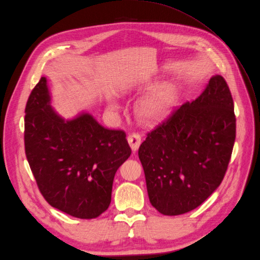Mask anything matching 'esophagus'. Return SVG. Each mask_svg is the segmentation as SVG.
I'll return each instance as SVG.
<instances>
[{
  "label": "esophagus",
  "mask_w": 260,
  "mask_h": 260,
  "mask_svg": "<svg viewBox=\"0 0 260 260\" xmlns=\"http://www.w3.org/2000/svg\"><path fill=\"white\" fill-rule=\"evenodd\" d=\"M128 143L132 149L133 152L137 151L141 146V143H142V139H141V135L137 134V133H132L128 136Z\"/></svg>",
  "instance_id": "esophagus-1"
}]
</instances>
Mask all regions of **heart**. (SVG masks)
<instances>
[{"label":"heart","instance_id":"1","mask_svg":"<svg viewBox=\"0 0 260 260\" xmlns=\"http://www.w3.org/2000/svg\"><path fill=\"white\" fill-rule=\"evenodd\" d=\"M176 101V91L169 86H159L145 94L136 104V113L147 124H154L162 120L172 110ZM108 107L116 110L118 105L109 100Z\"/></svg>","mask_w":260,"mask_h":260}]
</instances>
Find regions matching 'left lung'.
I'll list each match as a JSON object with an SVG mask.
<instances>
[{"instance_id":"8db88e82","label":"left lung","mask_w":260,"mask_h":260,"mask_svg":"<svg viewBox=\"0 0 260 260\" xmlns=\"http://www.w3.org/2000/svg\"><path fill=\"white\" fill-rule=\"evenodd\" d=\"M236 134L233 99L221 75L147 134L139 149L151 205L164 215L201 206L220 185Z\"/></svg>"}]
</instances>
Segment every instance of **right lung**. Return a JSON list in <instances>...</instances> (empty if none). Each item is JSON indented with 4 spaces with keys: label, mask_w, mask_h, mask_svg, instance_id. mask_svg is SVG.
I'll return each instance as SVG.
<instances>
[{
    "label": "right lung",
    "mask_w": 260,
    "mask_h": 260,
    "mask_svg": "<svg viewBox=\"0 0 260 260\" xmlns=\"http://www.w3.org/2000/svg\"><path fill=\"white\" fill-rule=\"evenodd\" d=\"M25 113L26 157L45 200L73 217L100 216L111 203L117 169L131 154L126 133L104 128L85 111L71 119L60 116L45 76Z\"/></svg>",
    "instance_id": "obj_1"
}]
</instances>
